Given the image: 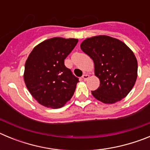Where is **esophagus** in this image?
I'll return each instance as SVG.
<instances>
[{"mask_svg":"<svg viewBox=\"0 0 150 150\" xmlns=\"http://www.w3.org/2000/svg\"><path fill=\"white\" fill-rule=\"evenodd\" d=\"M88 78H89V75H88V74H83V76H82V79H83V80H85V81L87 80Z\"/></svg>","mask_w":150,"mask_h":150,"instance_id":"obj_1","label":"esophagus"}]
</instances>
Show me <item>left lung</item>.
I'll list each match as a JSON object with an SVG mask.
<instances>
[{
    "label": "left lung",
    "mask_w": 150,
    "mask_h": 150,
    "mask_svg": "<svg viewBox=\"0 0 150 150\" xmlns=\"http://www.w3.org/2000/svg\"><path fill=\"white\" fill-rule=\"evenodd\" d=\"M95 64L100 86L91 94L100 101L113 104L126 96L137 76V62L133 52L123 42L109 36L87 38L80 45Z\"/></svg>",
    "instance_id": "left-lung-1"
}]
</instances>
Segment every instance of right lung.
I'll return each instance as SVG.
<instances>
[{
	"label": "right lung",
	"mask_w": 150,
	"mask_h": 150,
	"mask_svg": "<svg viewBox=\"0 0 150 150\" xmlns=\"http://www.w3.org/2000/svg\"><path fill=\"white\" fill-rule=\"evenodd\" d=\"M77 39L53 38L35 46L25 62L24 80L42 105L57 109L71 100L79 79L64 65Z\"/></svg>",
	"instance_id": "right-lung-1"
}]
</instances>
